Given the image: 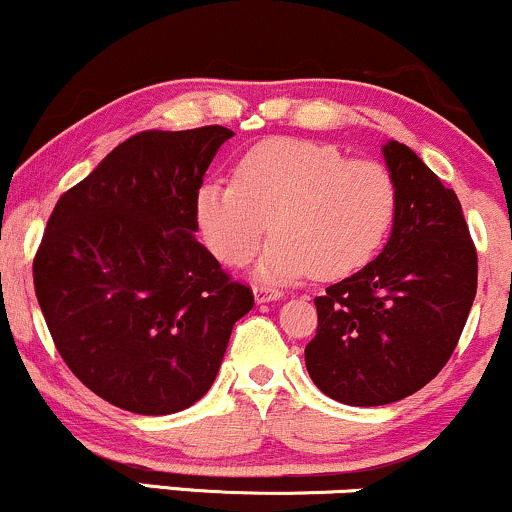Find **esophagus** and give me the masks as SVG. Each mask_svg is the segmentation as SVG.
Here are the masks:
<instances>
[{"label":"esophagus","instance_id":"34e87169","mask_svg":"<svg viewBox=\"0 0 512 512\" xmlns=\"http://www.w3.org/2000/svg\"><path fill=\"white\" fill-rule=\"evenodd\" d=\"M284 296L279 289H274V286L269 284H255V301L257 303H269V301H279V298Z\"/></svg>","mask_w":512,"mask_h":512}]
</instances>
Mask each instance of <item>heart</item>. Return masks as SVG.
<instances>
[{
  "instance_id": "1",
  "label": "heart",
  "mask_w": 512,
  "mask_h": 512,
  "mask_svg": "<svg viewBox=\"0 0 512 512\" xmlns=\"http://www.w3.org/2000/svg\"><path fill=\"white\" fill-rule=\"evenodd\" d=\"M197 226L216 260L240 267L274 240L260 272L339 279L375 257L397 214V185L383 163L346 158L330 144L267 139L240 156L233 182L207 180L195 197Z\"/></svg>"
}]
</instances>
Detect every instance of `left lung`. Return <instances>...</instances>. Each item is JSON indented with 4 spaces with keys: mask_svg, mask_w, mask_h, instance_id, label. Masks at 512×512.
I'll return each instance as SVG.
<instances>
[{
    "mask_svg": "<svg viewBox=\"0 0 512 512\" xmlns=\"http://www.w3.org/2000/svg\"><path fill=\"white\" fill-rule=\"evenodd\" d=\"M397 185L385 250L315 298L305 346L313 383L337 402L380 407L443 370L477 296V248L460 199L407 144L383 146Z\"/></svg>",
    "mask_w": 512,
    "mask_h": 512,
    "instance_id": "obj_1",
    "label": "left lung"
}]
</instances>
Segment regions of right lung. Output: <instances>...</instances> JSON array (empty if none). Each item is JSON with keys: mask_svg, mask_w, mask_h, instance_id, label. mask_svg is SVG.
I'll return each instance as SVG.
<instances>
[{"mask_svg": "<svg viewBox=\"0 0 512 512\" xmlns=\"http://www.w3.org/2000/svg\"><path fill=\"white\" fill-rule=\"evenodd\" d=\"M221 125L146 129L57 199L33 260L69 370L115 407L161 416L207 395L233 325L255 305L195 238V197Z\"/></svg>", "mask_w": 512, "mask_h": 512, "instance_id": "add662e5", "label": "right lung"}]
</instances>
